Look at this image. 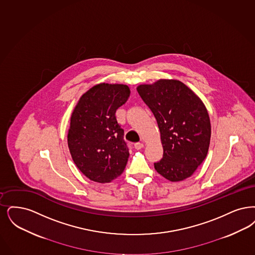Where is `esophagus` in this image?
I'll list each match as a JSON object with an SVG mask.
<instances>
[{
    "mask_svg": "<svg viewBox=\"0 0 255 255\" xmlns=\"http://www.w3.org/2000/svg\"><path fill=\"white\" fill-rule=\"evenodd\" d=\"M143 147H144V144H143L142 142L135 143V144H134V148H135L136 150H141Z\"/></svg>",
    "mask_w": 255,
    "mask_h": 255,
    "instance_id": "34e87169",
    "label": "esophagus"
}]
</instances>
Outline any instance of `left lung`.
Instances as JSON below:
<instances>
[{"label":"left lung","mask_w":255,"mask_h":255,"mask_svg":"<svg viewBox=\"0 0 255 255\" xmlns=\"http://www.w3.org/2000/svg\"><path fill=\"white\" fill-rule=\"evenodd\" d=\"M136 90L160 131L163 157L154 169L172 182L190 177L206 158L211 140V122L203 102L177 80L140 84Z\"/></svg>","instance_id":"8db88e82"}]
</instances>
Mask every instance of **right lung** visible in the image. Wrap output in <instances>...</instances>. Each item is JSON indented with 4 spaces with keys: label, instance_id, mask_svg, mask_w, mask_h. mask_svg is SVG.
I'll use <instances>...</instances> for the list:
<instances>
[{
    "label": "right lung",
    "instance_id": "obj_1",
    "mask_svg": "<svg viewBox=\"0 0 255 255\" xmlns=\"http://www.w3.org/2000/svg\"><path fill=\"white\" fill-rule=\"evenodd\" d=\"M129 97L127 85L103 82L85 92L72 113L68 148L76 166L92 181L109 183L125 169L129 149L116 111Z\"/></svg>",
    "mask_w": 255,
    "mask_h": 255
}]
</instances>
